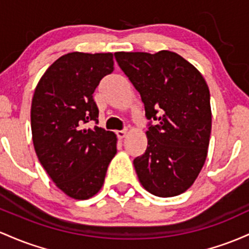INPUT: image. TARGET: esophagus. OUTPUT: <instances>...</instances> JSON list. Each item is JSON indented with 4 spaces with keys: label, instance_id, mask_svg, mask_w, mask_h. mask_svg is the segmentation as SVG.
I'll list each match as a JSON object with an SVG mask.
<instances>
[{
    "label": "esophagus",
    "instance_id": "1",
    "mask_svg": "<svg viewBox=\"0 0 249 249\" xmlns=\"http://www.w3.org/2000/svg\"><path fill=\"white\" fill-rule=\"evenodd\" d=\"M116 135H117V138L119 139H124L125 135H127V129H122V130H117L116 132Z\"/></svg>",
    "mask_w": 249,
    "mask_h": 249
}]
</instances>
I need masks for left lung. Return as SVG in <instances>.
Listing matches in <instances>:
<instances>
[{
    "instance_id": "1",
    "label": "left lung",
    "mask_w": 249,
    "mask_h": 249,
    "mask_svg": "<svg viewBox=\"0 0 249 249\" xmlns=\"http://www.w3.org/2000/svg\"><path fill=\"white\" fill-rule=\"evenodd\" d=\"M140 93L148 122V146L134 159L141 185L156 196H175L202 169L212 129L211 95L199 71L177 53L114 54Z\"/></svg>"
}]
</instances>
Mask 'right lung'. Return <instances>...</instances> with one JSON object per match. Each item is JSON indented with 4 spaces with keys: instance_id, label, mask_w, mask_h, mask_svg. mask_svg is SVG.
Masks as SVG:
<instances>
[{
    "instance_id": "add662e5",
    "label": "right lung",
    "mask_w": 249,
    "mask_h": 249,
    "mask_svg": "<svg viewBox=\"0 0 249 249\" xmlns=\"http://www.w3.org/2000/svg\"><path fill=\"white\" fill-rule=\"evenodd\" d=\"M113 66L110 53H69L47 69L33 97L30 120L38 161L58 188L76 200L101 189L116 154V135L97 127L93 99ZM88 122L97 125L88 128Z\"/></svg>"
}]
</instances>
